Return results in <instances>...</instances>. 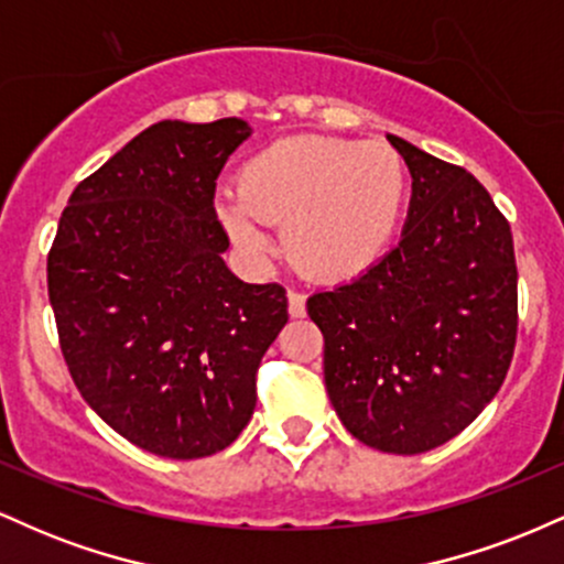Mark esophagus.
<instances>
[{
	"instance_id": "esophagus-1",
	"label": "esophagus",
	"mask_w": 564,
	"mask_h": 564,
	"mask_svg": "<svg viewBox=\"0 0 564 564\" xmlns=\"http://www.w3.org/2000/svg\"><path fill=\"white\" fill-rule=\"evenodd\" d=\"M289 313L291 318H304V313H307V296L302 291L289 289Z\"/></svg>"
}]
</instances>
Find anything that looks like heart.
I'll use <instances>...</instances> for the list:
<instances>
[{
  "label": "heart",
  "instance_id": "obj_1",
  "mask_svg": "<svg viewBox=\"0 0 564 564\" xmlns=\"http://www.w3.org/2000/svg\"><path fill=\"white\" fill-rule=\"evenodd\" d=\"M408 166L387 142L294 134L243 166L223 209L236 241L268 249L264 225H283V246L304 273L352 278L390 249L408 204Z\"/></svg>",
  "mask_w": 564,
  "mask_h": 564
}]
</instances>
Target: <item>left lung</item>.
Here are the masks:
<instances>
[{
	"label": "left lung",
	"instance_id": "obj_1",
	"mask_svg": "<svg viewBox=\"0 0 564 564\" xmlns=\"http://www.w3.org/2000/svg\"><path fill=\"white\" fill-rule=\"evenodd\" d=\"M413 177L400 243L307 300L334 411L368 448L413 456L467 430L507 379L517 262L507 217L464 166L390 134Z\"/></svg>",
	"mask_w": 564,
	"mask_h": 564
}]
</instances>
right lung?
Segmentation results:
<instances>
[{"instance_id": "1", "label": "right lung", "mask_w": 564, "mask_h": 564, "mask_svg": "<svg viewBox=\"0 0 564 564\" xmlns=\"http://www.w3.org/2000/svg\"><path fill=\"white\" fill-rule=\"evenodd\" d=\"M249 134L241 119L142 129L76 185L47 254L76 390L156 456L204 458L241 435L289 321L281 283H243L223 262L217 177Z\"/></svg>"}]
</instances>
